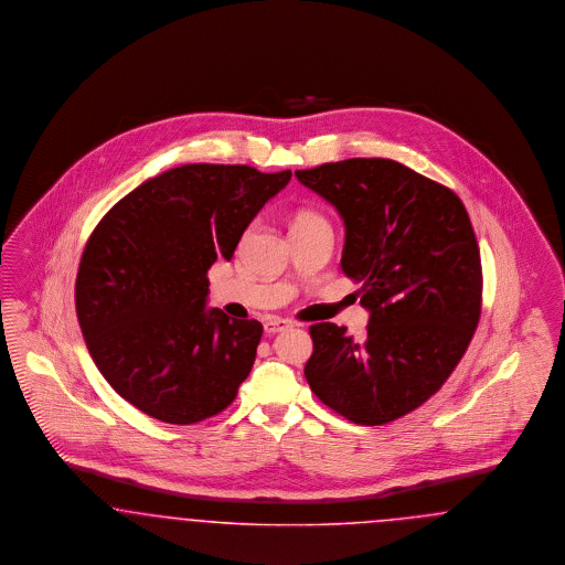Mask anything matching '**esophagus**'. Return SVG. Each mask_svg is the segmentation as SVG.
I'll return each mask as SVG.
<instances>
[{"label":"esophagus","instance_id":"esophagus-1","mask_svg":"<svg viewBox=\"0 0 565 565\" xmlns=\"http://www.w3.org/2000/svg\"><path fill=\"white\" fill-rule=\"evenodd\" d=\"M289 327H294L291 320L278 319V317H274V319H268L264 322V329H266L268 335H274V333H278V331H285V329H289Z\"/></svg>","mask_w":565,"mask_h":565}]
</instances>
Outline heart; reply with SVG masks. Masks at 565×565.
I'll list each match as a JSON object with an SVG mask.
<instances>
[{"mask_svg": "<svg viewBox=\"0 0 565 565\" xmlns=\"http://www.w3.org/2000/svg\"><path fill=\"white\" fill-rule=\"evenodd\" d=\"M319 215L315 213V211H299L297 215H295L294 225L295 223H303V221H310V220H317Z\"/></svg>", "mask_w": 565, "mask_h": 565, "instance_id": "1", "label": "heart"}]
</instances>
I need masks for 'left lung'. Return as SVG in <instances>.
Wrapping results in <instances>:
<instances>
[{
    "instance_id": "1",
    "label": "left lung",
    "mask_w": 565,
    "mask_h": 565,
    "mask_svg": "<svg viewBox=\"0 0 565 565\" xmlns=\"http://www.w3.org/2000/svg\"><path fill=\"white\" fill-rule=\"evenodd\" d=\"M345 223L342 270L371 312L356 340L335 322L310 327L303 373L345 419L382 426L439 393L481 317L483 270L467 206L449 188L388 158L295 171Z\"/></svg>"
}]
</instances>
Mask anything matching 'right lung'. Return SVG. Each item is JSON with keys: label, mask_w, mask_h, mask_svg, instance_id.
Returning <instances> with one entry per match:
<instances>
[{"label": "right lung", "mask_w": 565, "mask_h": 565, "mask_svg": "<svg viewBox=\"0 0 565 565\" xmlns=\"http://www.w3.org/2000/svg\"><path fill=\"white\" fill-rule=\"evenodd\" d=\"M291 179L246 164H183L116 202L84 246L75 312L109 386L167 424L230 407L264 327L204 310L206 274Z\"/></svg>", "instance_id": "obj_1"}]
</instances>
